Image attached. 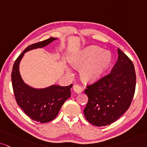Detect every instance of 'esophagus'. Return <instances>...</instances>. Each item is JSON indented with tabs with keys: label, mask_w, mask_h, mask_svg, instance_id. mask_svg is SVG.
Returning a JSON list of instances; mask_svg holds the SVG:
<instances>
[{
	"label": "esophagus",
	"mask_w": 147,
	"mask_h": 147,
	"mask_svg": "<svg viewBox=\"0 0 147 147\" xmlns=\"http://www.w3.org/2000/svg\"><path fill=\"white\" fill-rule=\"evenodd\" d=\"M73 88H74V91H75L76 93H82V92L83 91L82 88H81L80 86L79 85H78V84L74 85Z\"/></svg>",
	"instance_id": "1"
}]
</instances>
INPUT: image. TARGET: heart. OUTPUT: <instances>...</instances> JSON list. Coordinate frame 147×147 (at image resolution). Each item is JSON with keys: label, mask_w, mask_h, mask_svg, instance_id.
Returning a JSON list of instances; mask_svg holds the SVG:
<instances>
[{"label": "heart", "mask_w": 147, "mask_h": 147, "mask_svg": "<svg viewBox=\"0 0 147 147\" xmlns=\"http://www.w3.org/2000/svg\"><path fill=\"white\" fill-rule=\"evenodd\" d=\"M111 54L103 51L99 47L92 46L85 48L78 54L69 58V62L74 68L80 70V78L84 83H93L104 75L111 63ZM67 73L71 75L69 69Z\"/></svg>", "instance_id": "obj_1"}]
</instances>
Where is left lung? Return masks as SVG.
<instances>
[{"mask_svg": "<svg viewBox=\"0 0 147 147\" xmlns=\"http://www.w3.org/2000/svg\"><path fill=\"white\" fill-rule=\"evenodd\" d=\"M118 54L117 62L110 74L84 90L88 101L84 115L93 125L106 126L117 121L129 108L134 95V66L119 48Z\"/></svg>", "mask_w": 147, "mask_h": 147, "instance_id": "1", "label": "left lung"}]
</instances>
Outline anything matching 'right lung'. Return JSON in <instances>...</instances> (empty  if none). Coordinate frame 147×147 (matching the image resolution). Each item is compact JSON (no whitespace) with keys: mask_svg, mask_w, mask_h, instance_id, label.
I'll use <instances>...</instances> for the list:
<instances>
[{"mask_svg":"<svg viewBox=\"0 0 147 147\" xmlns=\"http://www.w3.org/2000/svg\"><path fill=\"white\" fill-rule=\"evenodd\" d=\"M57 38L50 37L30 45L24 50L13 66L11 81L16 100L24 113L33 121L45 123L57 117L65 101L71 96L73 84L61 86L53 84L46 88L32 87L24 82L20 73V63L26 52L48 46Z\"/></svg>","mask_w":147,"mask_h":147,"instance_id":"add662e5","label":"right lung"}]
</instances>
